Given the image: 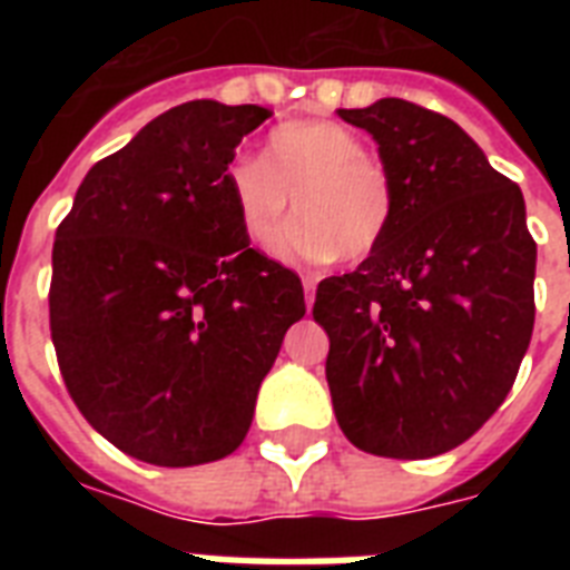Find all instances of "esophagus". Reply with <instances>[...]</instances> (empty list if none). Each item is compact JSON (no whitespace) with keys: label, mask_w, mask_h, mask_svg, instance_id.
Masks as SVG:
<instances>
[{"label":"esophagus","mask_w":570,"mask_h":570,"mask_svg":"<svg viewBox=\"0 0 570 570\" xmlns=\"http://www.w3.org/2000/svg\"><path fill=\"white\" fill-rule=\"evenodd\" d=\"M302 284H304V302H307V307H313V298H316V281L307 275L302 277Z\"/></svg>","instance_id":"obj_1"}]
</instances>
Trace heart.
<instances>
[{
  "instance_id": "b5f03b06",
  "label": "heart",
  "mask_w": 570,
  "mask_h": 570,
  "mask_svg": "<svg viewBox=\"0 0 570 570\" xmlns=\"http://www.w3.org/2000/svg\"><path fill=\"white\" fill-rule=\"evenodd\" d=\"M357 132L331 120H298L275 129L266 163L236 159L227 189L242 230L254 245H272L295 197V222L286 254L307 259L366 257L384 239L393 218L387 171L370 159Z\"/></svg>"
}]
</instances>
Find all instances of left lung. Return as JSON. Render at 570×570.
Segmentation results:
<instances>
[{
  "label": "left lung",
  "instance_id": "1",
  "mask_svg": "<svg viewBox=\"0 0 570 570\" xmlns=\"http://www.w3.org/2000/svg\"><path fill=\"white\" fill-rule=\"evenodd\" d=\"M366 129L393 186L370 257L316 289L325 379L357 450L434 459L503 405L535 322V242L521 189L438 111L384 97L337 109Z\"/></svg>",
  "mask_w": 570,
  "mask_h": 570
}]
</instances>
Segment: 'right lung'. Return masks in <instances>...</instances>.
Here are the masks:
<instances>
[{"label":"right lung","instance_id":"obj_1","mask_svg":"<svg viewBox=\"0 0 570 570\" xmlns=\"http://www.w3.org/2000/svg\"><path fill=\"white\" fill-rule=\"evenodd\" d=\"M263 106L191 100L85 174L52 245L49 328L97 432L156 468L230 455L284 334L295 272L250 248L227 189Z\"/></svg>","mask_w":570,"mask_h":570}]
</instances>
